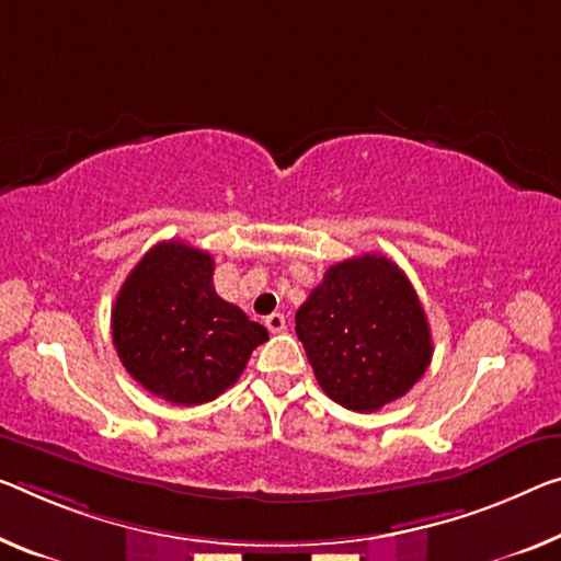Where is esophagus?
<instances>
[{"mask_svg": "<svg viewBox=\"0 0 561 561\" xmlns=\"http://www.w3.org/2000/svg\"><path fill=\"white\" fill-rule=\"evenodd\" d=\"M265 329H268L271 333H283V331H286V316L271 313L268 318H265Z\"/></svg>", "mask_w": 561, "mask_h": 561, "instance_id": "esophagus-1", "label": "esophagus"}]
</instances>
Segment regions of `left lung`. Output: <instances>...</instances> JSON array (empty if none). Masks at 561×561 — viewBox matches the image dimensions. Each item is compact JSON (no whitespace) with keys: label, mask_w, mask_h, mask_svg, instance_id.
Here are the masks:
<instances>
[{"label":"left lung","mask_w":561,"mask_h":561,"mask_svg":"<svg viewBox=\"0 0 561 561\" xmlns=\"http://www.w3.org/2000/svg\"><path fill=\"white\" fill-rule=\"evenodd\" d=\"M296 333L321 389L358 413L411 391L434 353L416 290L378 253L331 265L298 308Z\"/></svg>","instance_id":"obj_1"}]
</instances>
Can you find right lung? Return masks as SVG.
Here are the masks:
<instances>
[{
	"mask_svg": "<svg viewBox=\"0 0 561 561\" xmlns=\"http://www.w3.org/2000/svg\"><path fill=\"white\" fill-rule=\"evenodd\" d=\"M213 255L165 240L117 293L112 341L137 383L178 407L218 399L238 381L268 331L213 288Z\"/></svg>",
	"mask_w": 561,
	"mask_h": 561,
	"instance_id": "obj_1",
	"label": "right lung"
}]
</instances>
